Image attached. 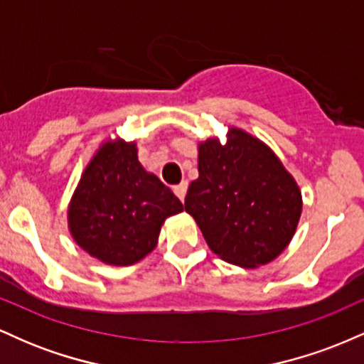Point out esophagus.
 Masks as SVG:
<instances>
[{
    "label": "esophagus",
    "instance_id": "obj_1",
    "mask_svg": "<svg viewBox=\"0 0 364 364\" xmlns=\"http://www.w3.org/2000/svg\"><path fill=\"white\" fill-rule=\"evenodd\" d=\"M186 190H188V183H181V185H178L176 188H174V193H176V196L181 202H185V195H186Z\"/></svg>",
    "mask_w": 364,
    "mask_h": 364
}]
</instances>
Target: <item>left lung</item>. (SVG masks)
<instances>
[{
  "label": "left lung",
  "instance_id": "1",
  "mask_svg": "<svg viewBox=\"0 0 364 364\" xmlns=\"http://www.w3.org/2000/svg\"><path fill=\"white\" fill-rule=\"evenodd\" d=\"M198 179L185 210L208 248L245 269L272 262L284 252L301 215V191L277 156L243 129L231 128L228 144L208 139L198 147Z\"/></svg>",
  "mask_w": 364,
  "mask_h": 364
}]
</instances>
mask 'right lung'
<instances>
[{
	"label": "right lung",
	"mask_w": 364,
	"mask_h": 364,
	"mask_svg": "<svg viewBox=\"0 0 364 364\" xmlns=\"http://www.w3.org/2000/svg\"><path fill=\"white\" fill-rule=\"evenodd\" d=\"M183 210L178 196L141 168L135 144H104L68 208L73 240L109 265H133L156 248L161 225Z\"/></svg>",
	"instance_id": "1"
}]
</instances>
